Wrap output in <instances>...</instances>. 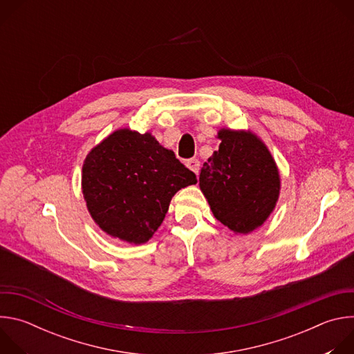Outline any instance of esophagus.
<instances>
[{
	"label": "esophagus",
	"instance_id": "34e87169",
	"mask_svg": "<svg viewBox=\"0 0 354 354\" xmlns=\"http://www.w3.org/2000/svg\"><path fill=\"white\" fill-rule=\"evenodd\" d=\"M186 167H187L190 171H193L196 175H198V172H200V161H198L197 158L189 160V161L186 162Z\"/></svg>",
	"mask_w": 354,
	"mask_h": 354
}]
</instances>
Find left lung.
<instances>
[{
	"label": "left lung",
	"instance_id": "obj_1",
	"mask_svg": "<svg viewBox=\"0 0 354 354\" xmlns=\"http://www.w3.org/2000/svg\"><path fill=\"white\" fill-rule=\"evenodd\" d=\"M218 151L203 164L198 186L214 217L235 234L259 228L273 213L280 174L266 144L250 130L220 129Z\"/></svg>",
	"mask_w": 354,
	"mask_h": 354
}]
</instances>
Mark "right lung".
Returning <instances> with one entry per match:
<instances>
[{"label":"right lung","mask_w":354,"mask_h":354,"mask_svg":"<svg viewBox=\"0 0 354 354\" xmlns=\"http://www.w3.org/2000/svg\"><path fill=\"white\" fill-rule=\"evenodd\" d=\"M197 182L196 175L151 133L119 129L84 160L81 186L96 225L140 245L162 224L171 198Z\"/></svg>","instance_id":"obj_1"}]
</instances>
